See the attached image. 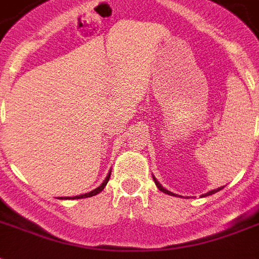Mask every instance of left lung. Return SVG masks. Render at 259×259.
<instances>
[{"label":"left lung","mask_w":259,"mask_h":259,"mask_svg":"<svg viewBox=\"0 0 259 259\" xmlns=\"http://www.w3.org/2000/svg\"><path fill=\"white\" fill-rule=\"evenodd\" d=\"M153 180H154V184L157 185V188H158L159 190L162 191V193H165V194H167V195H173V197H180V195L174 194V193H171V191H169V190H167V189L163 188L162 185L159 184V182H158V181H157V178H155L154 176H153ZM222 189H224V186H221V188H218V189H214V190L207 191V193H206V194H202V195H201V197H207V195H211V194H214V193H217V191L222 190Z\"/></svg>","instance_id":"left-lung-1"}]
</instances>
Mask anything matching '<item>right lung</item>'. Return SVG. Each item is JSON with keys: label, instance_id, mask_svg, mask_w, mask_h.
Wrapping results in <instances>:
<instances>
[{"label": "right lung", "instance_id": "1", "mask_svg": "<svg viewBox=\"0 0 259 259\" xmlns=\"http://www.w3.org/2000/svg\"><path fill=\"white\" fill-rule=\"evenodd\" d=\"M110 173H111V170L110 171H109V174L108 176H106V178H105V181L104 182H102V184L100 185V186H98V188L97 189H94V190H92V191H89V193H85V194H81V195H75V197H68V198H64V199H79V198H89V197H93V195H97L98 194V193H101V191L104 190V188L105 186H106V185H108V181H109V178H110Z\"/></svg>", "mask_w": 259, "mask_h": 259}]
</instances>
